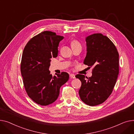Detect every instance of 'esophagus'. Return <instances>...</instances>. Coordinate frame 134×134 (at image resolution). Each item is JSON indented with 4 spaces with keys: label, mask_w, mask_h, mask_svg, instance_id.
Instances as JSON below:
<instances>
[{
    "label": "esophagus",
    "mask_w": 134,
    "mask_h": 134,
    "mask_svg": "<svg viewBox=\"0 0 134 134\" xmlns=\"http://www.w3.org/2000/svg\"><path fill=\"white\" fill-rule=\"evenodd\" d=\"M70 77L71 78H74H74H75L76 77H75V75H74V74H70Z\"/></svg>",
    "instance_id": "obj_1"
}]
</instances>
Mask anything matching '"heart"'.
<instances>
[{"mask_svg": "<svg viewBox=\"0 0 134 134\" xmlns=\"http://www.w3.org/2000/svg\"><path fill=\"white\" fill-rule=\"evenodd\" d=\"M71 45L72 48H76V47H82L81 43L78 42L76 39H74L71 42Z\"/></svg>", "mask_w": 134, "mask_h": 134, "instance_id": "1", "label": "heart"}]
</instances>
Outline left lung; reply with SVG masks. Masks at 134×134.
<instances>
[{
	"label": "left lung",
	"instance_id": "left-lung-1",
	"mask_svg": "<svg viewBox=\"0 0 134 134\" xmlns=\"http://www.w3.org/2000/svg\"><path fill=\"white\" fill-rule=\"evenodd\" d=\"M87 52L84 64L93 67L92 76L77 74L82 83L81 100L90 106L103 103L112 93L119 73V54L108 37L94 34L86 38Z\"/></svg>",
	"mask_w": 134,
	"mask_h": 134
}]
</instances>
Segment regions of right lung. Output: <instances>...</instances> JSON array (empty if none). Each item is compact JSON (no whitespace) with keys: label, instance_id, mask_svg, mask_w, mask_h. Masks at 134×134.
<instances>
[{"label":"right lung","instance_id":"right-lung-1","mask_svg":"<svg viewBox=\"0 0 134 134\" xmlns=\"http://www.w3.org/2000/svg\"><path fill=\"white\" fill-rule=\"evenodd\" d=\"M63 38L45 31L31 38L24 49L20 64L24 86L29 97L41 105L56 100L60 88L69 80L67 72L52 76L49 70L51 58L57 57L59 43Z\"/></svg>","mask_w":134,"mask_h":134}]
</instances>
